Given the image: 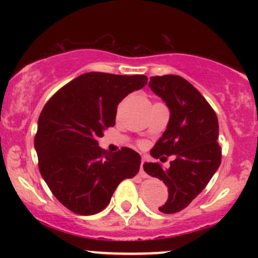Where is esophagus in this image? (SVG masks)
Here are the masks:
<instances>
[{
    "instance_id": "34e87169",
    "label": "esophagus",
    "mask_w": 258,
    "mask_h": 258,
    "mask_svg": "<svg viewBox=\"0 0 258 258\" xmlns=\"http://www.w3.org/2000/svg\"><path fill=\"white\" fill-rule=\"evenodd\" d=\"M143 166H144V159H142V162H141V171H139V176H141L142 178H147L148 174H147L146 172H144Z\"/></svg>"
}]
</instances>
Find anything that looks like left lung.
<instances>
[{
    "label": "left lung",
    "mask_w": 258,
    "mask_h": 258,
    "mask_svg": "<svg viewBox=\"0 0 258 258\" xmlns=\"http://www.w3.org/2000/svg\"><path fill=\"white\" fill-rule=\"evenodd\" d=\"M149 87L171 114L166 131L150 154L155 159L173 155L174 160L168 168L160 162H146L143 168L168 188V199L160 211L176 214L203 191L221 165L218 119L200 92L178 75L152 76Z\"/></svg>",
    "instance_id": "8db88e82"
}]
</instances>
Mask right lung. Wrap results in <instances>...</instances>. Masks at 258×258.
Returning <instances> with one entry per match:
<instances>
[{"mask_svg":"<svg viewBox=\"0 0 258 258\" xmlns=\"http://www.w3.org/2000/svg\"><path fill=\"white\" fill-rule=\"evenodd\" d=\"M147 82L146 75L86 73L44 104L35 135L38 168L53 195L74 214H98L120 182L138 173L137 152L123 147L106 153L98 139L115 125L117 104Z\"/></svg>","mask_w":258,"mask_h":258,"instance_id":"obj_1","label":"right lung"}]
</instances>
